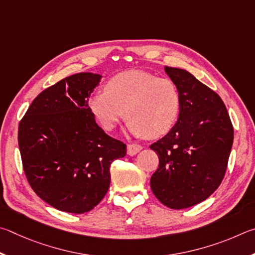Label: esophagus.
Here are the masks:
<instances>
[{"label": "esophagus", "mask_w": 255, "mask_h": 255, "mask_svg": "<svg viewBox=\"0 0 255 255\" xmlns=\"http://www.w3.org/2000/svg\"><path fill=\"white\" fill-rule=\"evenodd\" d=\"M142 150V146L139 144H128V154L135 155L137 152Z\"/></svg>", "instance_id": "1"}]
</instances>
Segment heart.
Returning <instances> with one entry per match:
<instances>
[{
	"label": "heart",
	"mask_w": 255,
	"mask_h": 255,
	"mask_svg": "<svg viewBox=\"0 0 255 255\" xmlns=\"http://www.w3.org/2000/svg\"><path fill=\"white\" fill-rule=\"evenodd\" d=\"M88 106L105 131L113 130L127 116L130 134L157 139L176 124L181 97L171 79L143 70H128L113 76L105 91L91 96Z\"/></svg>",
	"instance_id": "1"
}]
</instances>
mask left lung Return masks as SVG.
Listing matches in <instances>:
<instances>
[{"instance_id":"8db88e82","label":"left lung","mask_w":255,"mask_h":255,"mask_svg":"<svg viewBox=\"0 0 255 255\" xmlns=\"http://www.w3.org/2000/svg\"><path fill=\"white\" fill-rule=\"evenodd\" d=\"M181 97L177 123L150 145L159 168L150 186L160 202L184 209L207 199L221 185L234 139L230 115L217 94L189 71L164 67Z\"/></svg>"}]
</instances>
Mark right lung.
I'll return each instance as SVG.
<instances>
[{"mask_svg": "<svg viewBox=\"0 0 255 255\" xmlns=\"http://www.w3.org/2000/svg\"><path fill=\"white\" fill-rule=\"evenodd\" d=\"M102 75L61 79L31 103L19 124V149L31 188L59 211L87 213L104 198L110 167L127 145L98 127L88 97Z\"/></svg>", "mask_w": 255, "mask_h": 255, "instance_id": "1", "label": "right lung"}]
</instances>
